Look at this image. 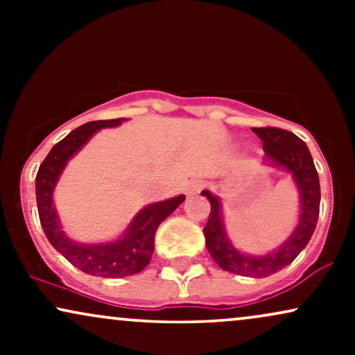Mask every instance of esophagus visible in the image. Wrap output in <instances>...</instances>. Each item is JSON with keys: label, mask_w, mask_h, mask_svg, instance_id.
Returning <instances> with one entry per match:
<instances>
[{"label": "esophagus", "mask_w": 355, "mask_h": 355, "mask_svg": "<svg viewBox=\"0 0 355 355\" xmlns=\"http://www.w3.org/2000/svg\"><path fill=\"white\" fill-rule=\"evenodd\" d=\"M202 189H203V180H200V178H193V180L187 183L185 191L187 195H197Z\"/></svg>", "instance_id": "esophagus-1"}]
</instances>
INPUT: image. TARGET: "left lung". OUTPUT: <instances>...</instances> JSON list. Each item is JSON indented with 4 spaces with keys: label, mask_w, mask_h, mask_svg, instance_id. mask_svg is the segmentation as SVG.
Instances as JSON below:
<instances>
[{
    "label": "left lung",
    "mask_w": 355,
    "mask_h": 355,
    "mask_svg": "<svg viewBox=\"0 0 355 355\" xmlns=\"http://www.w3.org/2000/svg\"><path fill=\"white\" fill-rule=\"evenodd\" d=\"M254 132L262 140L267 160H270V164L275 166H284L294 177L297 189L300 191L299 225L277 250L268 252L267 255L242 254L232 245L223 229L222 205L218 197L211 195L209 190H203V197L209 198L210 202L209 222L203 229V235H205L207 250L220 268L237 275L262 279L294 262L295 257L309 243L319 218L320 183L312 155L299 137L274 126L254 128Z\"/></svg>",
    "instance_id": "8db88e82"
}]
</instances>
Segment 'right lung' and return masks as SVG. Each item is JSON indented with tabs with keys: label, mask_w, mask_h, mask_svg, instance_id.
I'll use <instances>...</instances> for the list:
<instances>
[{
	"label": "right lung",
	"mask_w": 355,
	"mask_h": 355,
	"mask_svg": "<svg viewBox=\"0 0 355 355\" xmlns=\"http://www.w3.org/2000/svg\"><path fill=\"white\" fill-rule=\"evenodd\" d=\"M123 120L126 118L88 121L75 128L53 146L36 173V205L46 239L68 262L81 272L107 279H120L144 270L153 255L155 234L158 225L185 200V195H180L170 200L146 205L138 211L125 234L115 242L80 243L68 239L61 230L58 214L53 205V190L61 172L73 155L100 128L118 126Z\"/></svg>",
	"instance_id": "obj_1"
}]
</instances>
